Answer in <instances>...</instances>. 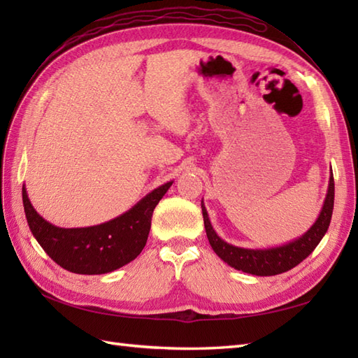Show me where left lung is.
I'll list each match as a JSON object with an SVG mask.
<instances>
[{
    "label": "left lung",
    "mask_w": 358,
    "mask_h": 358,
    "mask_svg": "<svg viewBox=\"0 0 358 358\" xmlns=\"http://www.w3.org/2000/svg\"><path fill=\"white\" fill-rule=\"evenodd\" d=\"M334 209V175L331 172L329 177V186L328 194L323 203V208L320 215H318L317 222L310 226V229L287 245L269 248V249H245L238 246H232L226 243L217 235L214 227L210 224V220L208 215V210L204 208L201 201V210H203V220L204 227H206V235L210 243L214 252L222 258L224 263H227L231 268L243 271L246 273H252V275L260 277H269L277 275V273H283L289 269L295 268L296 264L301 263L305 258L313 252L317 248L318 243L324 237L326 231H328L331 217Z\"/></svg>",
    "instance_id": "left-lung-1"
}]
</instances>
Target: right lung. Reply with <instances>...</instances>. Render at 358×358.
<instances>
[{"label":"right lung","mask_w":358,"mask_h":358,"mask_svg":"<svg viewBox=\"0 0 358 358\" xmlns=\"http://www.w3.org/2000/svg\"><path fill=\"white\" fill-rule=\"evenodd\" d=\"M172 183L154 189L123 215L90 227L64 229L45 222L30 204L26 187H22V204L30 231L53 262L73 273L100 275L140 255L146 246L154 209Z\"/></svg>","instance_id":"obj_1"}]
</instances>
